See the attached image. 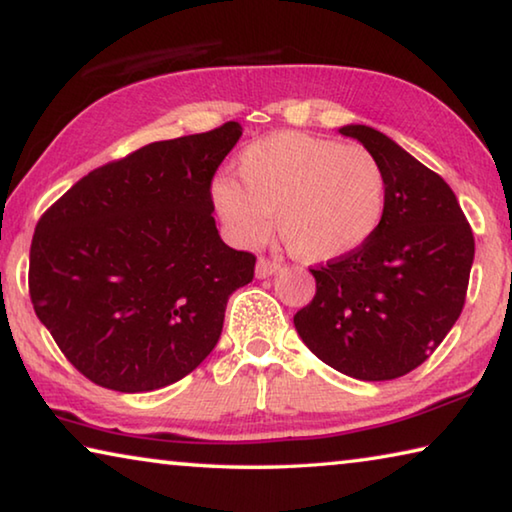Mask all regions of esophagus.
<instances>
[{
  "mask_svg": "<svg viewBox=\"0 0 512 512\" xmlns=\"http://www.w3.org/2000/svg\"><path fill=\"white\" fill-rule=\"evenodd\" d=\"M280 271V264L275 262V259H268V257H259L257 259V266H255V275L259 280H264V277H271L273 273Z\"/></svg>",
  "mask_w": 512,
  "mask_h": 512,
  "instance_id": "34e87169",
  "label": "esophagus"
}]
</instances>
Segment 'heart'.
<instances>
[{
	"label": "heart",
	"mask_w": 512,
	"mask_h": 512,
	"mask_svg": "<svg viewBox=\"0 0 512 512\" xmlns=\"http://www.w3.org/2000/svg\"><path fill=\"white\" fill-rule=\"evenodd\" d=\"M237 183L212 187L216 212L239 246H262L273 230L302 262H332L375 235L386 210V176L366 146L284 131L248 144Z\"/></svg>",
	"instance_id": "b5f03b06"
}]
</instances>
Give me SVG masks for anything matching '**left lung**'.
Masks as SVG:
<instances>
[{"mask_svg":"<svg viewBox=\"0 0 512 512\" xmlns=\"http://www.w3.org/2000/svg\"><path fill=\"white\" fill-rule=\"evenodd\" d=\"M339 133L359 140L384 169V219L359 250L309 268L316 296L293 325L343 375L397 379L427 361L461 316L474 235L436 171L370 126Z\"/></svg>","mask_w":512,"mask_h":512,"instance_id":"obj_1","label":"left lung"}]
</instances>
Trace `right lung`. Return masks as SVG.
<instances>
[{"instance_id": "1", "label": "right lung", "mask_w": 512, "mask_h": 512, "mask_svg": "<svg viewBox=\"0 0 512 512\" xmlns=\"http://www.w3.org/2000/svg\"><path fill=\"white\" fill-rule=\"evenodd\" d=\"M237 121L103 164L40 216L29 296L67 361L97 386L158 391L219 341L255 255L223 244L212 178Z\"/></svg>"}]
</instances>
